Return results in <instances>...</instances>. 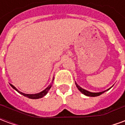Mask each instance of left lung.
I'll return each mask as SVG.
<instances>
[{"instance_id": "8db88e82", "label": "left lung", "mask_w": 125, "mask_h": 125, "mask_svg": "<svg viewBox=\"0 0 125 125\" xmlns=\"http://www.w3.org/2000/svg\"><path fill=\"white\" fill-rule=\"evenodd\" d=\"M75 84H76V87L78 88V89L82 93V94H84V95H86V96H91V97L98 96H100V95H101L102 94H103L104 92H105L106 91H108V90H109L111 88H110L106 90H104V91H102V92H89V91H88V90H86L84 89V88H81V87L80 86H79L78 84H77L76 82H75Z\"/></svg>"}]
</instances>
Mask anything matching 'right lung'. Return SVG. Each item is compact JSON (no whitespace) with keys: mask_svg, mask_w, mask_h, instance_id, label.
Here are the masks:
<instances>
[{"mask_svg":"<svg viewBox=\"0 0 125 125\" xmlns=\"http://www.w3.org/2000/svg\"><path fill=\"white\" fill-rule=\"evenodd\" d=\"M53 80H54V77H53V80H52V82L51 84H49L48 86L44 90H43V91H41V92H39V93H37V94H25V93H23V92H20V91H19L16 88H15L13 85H12V84H10V86L12 87L13 89H15L16 91H17L19 93H20L21 94H22V95H23L24 96H26L27 97V98H31V99H38V98H43V96H45V95H46L47 94V92H49V90H50V88H51V87H52V84H53Z\"/></svg>","mask_w":125,"mask_h":125,"instance_id":"1","label":"right lung"}]
</instances>
